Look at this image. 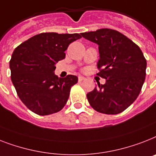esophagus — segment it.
Wrapping results in <instances>:
<instances>
[{"label": "esophagus", "instance_id": "esophagus-1", "mask_svg": "<svg viewBox=\"0 0 156 156\" xmlns=\"http://www.w3.org/2000/svg\"><path fill=\"white\" fill-rule=\"evenodd\" d=\"M85 79H86V78H85L84 77H82V76H79V77H78V81H79V82H82V81L85 80Z\"/></svg>", "mask_w": 156, "mask_h": 156}]
</instances>
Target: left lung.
Returning a JSON list of instances; mask_svg holds the SVG:
<instances>
[{"label": "left lung", "instance_id": "8db88e82", "mask_svg": "<svg viewBox=\"0 0 156 156\" xmlns=\"http://www.w3.org/2000/svg\"><path fill=\"white\" fill-rule=\"evenodd\" d=\"M98 45V75L106 79L87 94L91 107L100 113L116 115L130 107L145 81L147 61L140 48L131 40L110 29L81 34Z\"/></svg>", "mask_w": 156, "mask_h": 156}]
</instances>
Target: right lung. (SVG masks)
<instances>
[{"label": "right lung", "instance_id": "1", "mask_svg": "<svg viewBox=\"0 0 156 156\" xmlns=\"http://www.w3.org/2000/svg\"><path fill=\"white\" fill-rule=\"evenodd\" d=\"M78 34L42 33L18 45L9 62L11 80L24 104L37 115H48L64 107L75 75L58 78L56 63L66 58L64 52Z\"/></svg>", "mask_w": 156, "mask_h": 156}]
</instances>
